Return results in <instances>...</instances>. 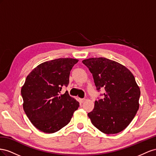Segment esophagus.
<instances>
[{
    "mask_svg": "<svg viewBox=\"0 0 156 156\" xmlns=\"http://www.w3.org/2000/svg\"><path fill=\"white\" fill-rule=\"evenodd\" d=\"M79 101H80V102L81 103H83L84 101H86V99H79Z\"/></svg>",
    "mask_w": 156,
    "mask_h": 156,
    "instance_id": "obj_1",
    "label": "esophagus"
}]
</instances>
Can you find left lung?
<instances>
[{
  "instance_id": "1",
  "label": "left lung",
  "mask_w": 156,
  "mask_h": 156,
  "mask_svg": "<svg viewBox=\"0 0 156 156\" xmlns=\"http://www.w3.org/2000/svg\"><path fill=\"white\" fill-rule=\"evenodd\" d=\"M103 99L95 101L88 113L92 124L105 134H116L129 125L139 108L140 91L134 76L125 66L105 57L84 59Z\"/></svg>"
}]
</instances>
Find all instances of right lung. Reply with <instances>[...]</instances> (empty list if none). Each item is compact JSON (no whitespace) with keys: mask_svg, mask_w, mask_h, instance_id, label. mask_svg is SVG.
Wrapping results in <instances>:
<instances>
[{"mask_svg":"<svg viewBox=\"0 0 156 156\" xmlns=\"http://www.w3.org/2000/svg\"><path fill=\"white\" fill-rule=\"evenodd\" d=\"M78 60L59 58L38 65L27 76L21 87L23 107L33 125L42 132L53 133L70 122L79 103L68 91L69 75Z\"/></svg>","mask_w":156,"mask_h":156,"instance_id":"1","label":"right lung"}]
</instances>
